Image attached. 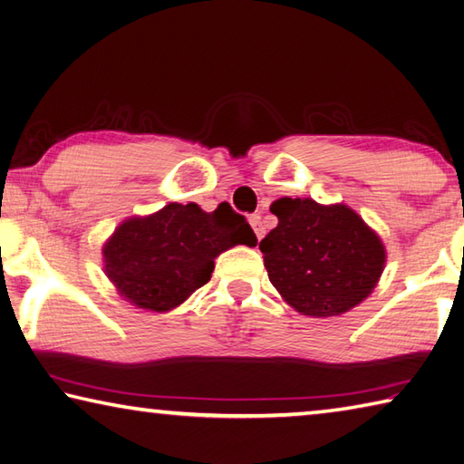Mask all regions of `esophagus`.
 I'll return each instance as SVG.
<instances>
[{"label":"esophagus","mask_w":464,"mask_h":464,"mask_svg":"<svg viewBox=\"0 0 464 464\" xmlns=\"http://www.w3.org/2000/svg\"><path fill=\"white\" fill-rule=\"evenodd\" d=\"M249 225L254 227V231H256V235H257V239L264 237L266 227H264V223H261V217H259V215H251V217H249Z\"/></svg>","instance_id":"obj_1"}]
</instances>
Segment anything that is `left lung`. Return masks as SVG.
I'll return each mask as SVG.
<instances>
[{
  "label": "left lung",
  "instance_id": "1",
  "mask_svg": "<svg viewBox=\"0 0 464 464\" xmlns=\"http://www.w3.org/2000/svg\"><path fill=\"white\" fill-rule=\"evenodd\" d=\"M277 227L259 243L269 282L285 304L313 318L349 313L375 290L387 251L351 207L282 197Z\"/></svg>",
  "mask_w": 464,
  "mask_h": 464
}]
</instances>
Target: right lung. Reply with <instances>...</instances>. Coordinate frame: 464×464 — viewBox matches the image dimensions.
<instances>
[{
  "label": "right lung",
  "instance_id": "obj_1",
  "mask_svg": "<svg viewBox=\"0 0 464 464\" xmlns=\"http://www.w3.org/2000/svg\"><path fill=\"white\" fill-rule=\"evenodd\" d=\"M256 243L249 223L227 203L215 213L170 203L117 227L103 243V272L131 306L168 313L210 280L223 251Z\"/></svg>",
  "mask_w": 464,
  "mask_h": 464
}]
</instances>
